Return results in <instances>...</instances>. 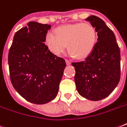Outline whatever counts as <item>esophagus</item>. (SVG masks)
Segmentation results:
<instances>
[{
	"mask_svg": "<svg viewBox=\"0 0 127 127\" xmlns=\"http://www.w3.org/2000/svg\"><path fill=\"white\" fill-rule=\"evenodd\" d=\"M65 61H66V64H67V65H70V64H71V62L69 61L68 60H66H66H65Z\"/></svg>",
	"mask_w": 127,
	"mask_h": 127,
	"instance_id": "esophagus-1",
	"label": "esophagus"
}]
</instances>
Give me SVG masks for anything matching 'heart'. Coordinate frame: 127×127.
Listing matches in <instances>:
<instances>
[{
  "label": "heart",
  "mask_w": 127,
  "mask_h": 127,
  "mask_svg": "<svg viewBox=\"0 0 127 127\" xmlns=\"http://www.w3.org/2000/svg\"><path fill=\"white\" fill-rule=\"evenodd\" d=\"M97 38L94 27L89 23H77L64 25L56 30V33L47 34L45 43L51 51L56 55L63 53L66 49L71 55L78 58L86 57L94 48Z\"/></svg>",
  "instance_id": "b5f03b06"
}]
</instances>
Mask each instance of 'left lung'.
Wrapping results in <instances>:
<instances>
[{
	"mask_svg": "<svg viewBox=\"0 0 127 127\" xmlns=\"http://www.w3.org/2000/svg\"><path fill=\"white\" fill-rule=\"evenodd\" d=\"M86 20L94 27L97 41L84 61L72 65L75 68L74 80L79 94L89 100L99 101L110 95L120 80V49L114 33L101 19L92 15Z\"/></svg>",
	"mask_w": 127,
	"mask_h": 127,
	"instance_id": "left-lung-1",
	"label": "left lung"
}]
</instances>
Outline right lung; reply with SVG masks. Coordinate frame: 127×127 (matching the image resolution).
<instances>
[{"label":"right lung","mask_w":127,"mask_h":127,"mask_svg":"<svg viewBox=\"0 0 127 127\" xmlns=\"http://www.w3.org/2000/svg\"><path fill=\"white\" fill-rule=\"evenodd\" d=\"M14 36L8 53L13 87L35 104H45L57 95L66 63L51 52L45 37L51 25L30 22Z\"/></svg>","instance_id":"right-lung-1"}]
</instances>
